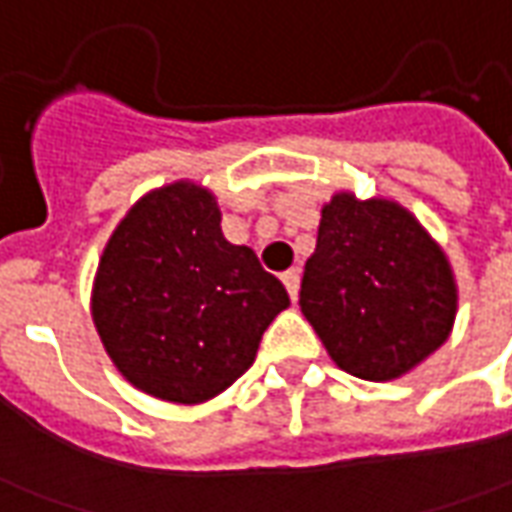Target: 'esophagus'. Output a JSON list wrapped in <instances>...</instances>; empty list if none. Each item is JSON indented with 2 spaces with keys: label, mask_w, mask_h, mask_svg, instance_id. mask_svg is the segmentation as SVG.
<instances>
[{
  "label": "esophagus",
  "mask_w": 512,
  "mask_h": 512,
  "mask_svg": "<svg viewBox=\"0 0 512 512\" xmlns=\"http://www.w3.org/2000/svg\"><path fill=\"white\" fill-rule=\"evenodd\" d=\"M281 281H284V287H287V292H290L292 301H298V287H301V276H298V270H287V273L281 276Z\"/></svg>",
  "instance_id": "34e87169"
}]
</instances>
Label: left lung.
I'll return each instance as SVG.
<instances>
[{
    "mask_svg": "<svg viewBox=\"0 0 512 512\" xmlns=\"http://www.w3.org/2000/svg\"><path fill=\"white\" fill-rule=\"evenodd\" d=\"M301 312L337 368L390 382L449 340L457 284L446 253L404 206L340 192L320 211Z\"/></svg>",
    "mask_w": 512,
    "mask_h": 512,
    "instance_id": "1",
    "label": "left lung"
}]
</instances>
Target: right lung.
I'll use <instances>...</instances> for the list:
<instances>
[{
  "instance_id": "1",
  "label": "right lung",
  "mask_w": 512,
  "mask_h": 512,
  "mask_svg": "<svg viewBox=\"0 0 512 512\" xmlns=\"http://www.w3.org/2000/svg\"><path fill=\"white\" fill-rule=\"evenodd\" d=\"M209 189L144 195L102 250L91 317L116 370L172 404H200L245 373L290 295L256 253L231 245Z\"/></svg>"
}]
</instances>
